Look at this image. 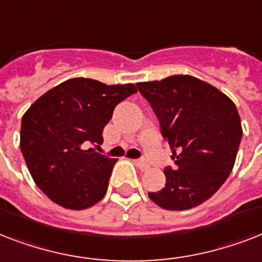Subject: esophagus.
I'll list each match as a JSON object with an SVG mask.
<instances>
[{
  "instance_id": "34e87169",
  "label": "esophagus",
  "mask_w": 262,
  "mask_h": 262,
  "mask_svg": "<svg viewBox=\"0 0 262 262\" xmlns=\"http://www.w3.org/2000/svg\"><path fill=\"white\" fill-rule=\"evenodd\" d=\"M134 164H135L139 169H142V171L149 169V164L146 163V161H143V160H134Z\"/></svg>"
}]
</instances>
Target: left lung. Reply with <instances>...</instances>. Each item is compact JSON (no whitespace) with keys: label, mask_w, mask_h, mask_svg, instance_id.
<instances>
[{"label":"left lung","mask_w":262,"mask_h":262,"mask_svg":"<svg viewBox=\"0 0 262 262\" xmlns=\"http://www.w3.org/2000/svg\"><path fill=\"white\" fill-rule=\"evenodd\" d=\"M160 121L175 168L149 198L167 210L195 208L217 191L234 168L242 125L235 103L212 84L190 75L137 83Z\"/></svg>","instance_id":"obj_1"}]
</instances>
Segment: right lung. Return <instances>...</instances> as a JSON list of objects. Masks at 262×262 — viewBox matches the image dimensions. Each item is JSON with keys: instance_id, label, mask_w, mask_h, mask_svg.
Returning a JSON list of instances; mask_svg holds the SVG:
<instances>
[{"instance_id": "add662e5", "label": "right lung", "mask_w": 262, "mask_h": 262, "mask_svg": "<svg viewBox=\"0 0 262 262\" xmlns=\"http://www.w3.org/2000/svg\"><path fill=\"white\" fill-rule=\"evenodd\" d=\"M137 86H108L94 79L60 83L32 103L21 119L20 149L36 186L62 208L82 210L102 200L116 159L93 149L116 105Z\"/></svg>"}]
</instances>
